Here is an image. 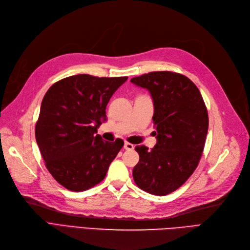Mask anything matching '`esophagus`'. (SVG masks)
<instances>
[{
  "label": "esophagus",
  "mask_w": 250,
  "mask_h": 250,
  "mask_svg": "<svg viewBox=\"0 0 250 250\" xmlns=\"http://www.w3.org/2000/svg\"><path fill=\"white\" fill-rule=\"evenodd\" d=\"M124 148L126 149V150H132L134 149V146L132 143H128V142H125V146H124Z\"/></svg>",
  "instance_id": "1"
}]
</instances>
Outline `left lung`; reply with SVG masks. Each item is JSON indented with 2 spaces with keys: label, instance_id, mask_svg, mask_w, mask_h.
<instances>
[{
  "label": "left lung",
  "instance_id": "left-lung-1",
  "mask_svg": "<svg viewBox=\"0 0 250 250\" xmlns=\"http://www.w3.org/2000/svg\"><path fill=\"white\" fill-rule=\"evenodd\" d=\"M146 88L154 102L157 144L136 146L139 162L133 169L137 186L154 195L179 189L196 169L208 127V110L190 79L172 71H152L131 79Z\"/></svg>",
  "mask_w": 250,
  "mask_h": 250
}]
</instances>
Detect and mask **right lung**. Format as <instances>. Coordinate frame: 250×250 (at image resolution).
<instances>
[{
	"label": "right lung",
	"instance_id": "right-lung-1",
	"mask_svg": "<svg viewBox=\"0 0 250 250\" xmlns=\"http://www.w3.org/2000/svg\"><path fill=\"white\" fill-rule=\"evenodd\" d=\"M127 77L70 76L53 84L42 102L35 126L45 167L61 186L80 192L101 183L124 146L96 134L107 119L111 96Z\"/></svg>",
	"mask_w": 250,
	"mask_h": 250
}]
</instances>
